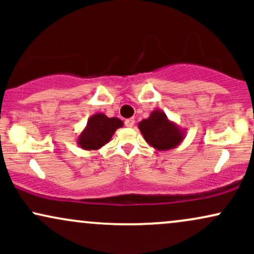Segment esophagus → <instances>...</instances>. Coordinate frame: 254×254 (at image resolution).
<instances>
[{"label": "esophagus", "mask_w": 254, "mask_h": 254, "mask_svg": "<svg viewBox=\"0 0 254 254\" xmlns=\"http://www.w3.org/2000/svg\"><path fill=\"white\" fill-rule=\"evenodd\" d=\"M124 123H125V127H133V124H135V119H133V118L127 119V121H125Z\"/></svg>", "instance_id": "esophagus-1"}]
</instances>
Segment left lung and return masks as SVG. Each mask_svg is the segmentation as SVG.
I'll use <instances>...</instances> for the list:
<instances>
[{"label": "left lung", "mask_w": 254, "mask_h": 254, "mask_svg": "<svg viewBox=\"0 0 254 254\" xmlns=\"http://www.w3.org/2000/svg\"><path fill=\"white\" fill-rule=\"evenodd\" d=\"M138 129L148 144L159 151L174 149L185 138V130L168 119L161 110H154L138 123Z\"/></svg>", "instance_id": "obj_1"}]
</instances>
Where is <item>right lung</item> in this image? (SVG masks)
I'll list each match as a JSON object with an SVG mask.
<instances>
[{
  "label": "right lung",
  "mask_w": 254,
  "mask_h": 254,
  "mask_svg": "<svg viewBox=\"0 0 254 254\" xmlns=\"http://www.w3.org/2000/svg\"><path fill=\"white\" fill-rule=\"evenodd\" d=\"M119 118H109L104 113H95L88 119L84 129L77 137V145L84 150H98L107 144L113 133L123 127Z\"/></svg>",
  "instance_id": "right-lung-1"
}]
</instances>
